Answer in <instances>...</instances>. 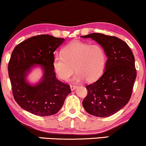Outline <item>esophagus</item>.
<instances>
[{
	"mask_svg": "<svg viewBox=\"0 0 146 146\" xmlns=\"http://www.w3.org/2000/svg\"><path fill=\"white\" fill-rule=\"evenodd\" d=\"M70 88H71V90H75V89H76L77 86L76 85H73V84H71V85H70Z\"/></svg>",
	"mask_w": 146,
	"mask_h": 146,
	"instance_id": "obj_1",
	"label": "esophagus"
}]
</instances>
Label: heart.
Masks as SVG:
<instances>
[{
    "label": "heart",
    "mask_w": 146,
    "mask_h": 146,
    "mask_svg": "<svg viewBox=\"0 0 146 146\" xmlns=\"http://www.w3.org/2000/svg\"><path fill=\"white\" fill-rule=\"evenodd\" d=\"M106 62V52L101 45L74 41L63 48L62 55L54 56L53 66L61 80H68L76 71L75 81L85 79L90 82L101 76Z\"/></svg>",
    "instance_id": "b5f03b06"
}]
</instances>
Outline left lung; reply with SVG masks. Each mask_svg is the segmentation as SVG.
Returning a JSON list of instances; mask_svg holds the SVG:
<instances>
[{
	"label": "left lung",
	"mask_w": 146,
	"mask_h": 146,
	"mask_svg": "<svg viewBox=\"0 0 146 146\" xmlns=\"http://www.w3.org/2000/svg\"><path fill=\"white\" fill-rule=\"evenodd\" d=\"M82 37L97 42L108 57L103 75L86 86L88 94L82 105L91 115L110 116L123 108L131 99L137 77L134 56L127 43L116 36L91 33Z\"/></svg>",
	"instance_id": "1"
}]
</instances>
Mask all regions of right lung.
<instances>
[{
  "label": "right lung",
  "mask_w": 146,
  "mask_h": 146,
  "mask_svg": "<svg viewBox=\"0 0 146 146\" xmlns=\"http://www.w3.org/2000/svg\"><path fill=\"white\" fill-rule=\"evenodd\" d=\"M64 41L49 35H36L21 42L12 52L8 64L12 92L26 111L39 116L54 115L71 92L70 86L58 80L54 71V52ZM36 64L42 66L43 78L36 85H30L26 75Z\"/></svg>",
  "instance_id": "obj_1"
}]
</instances>
